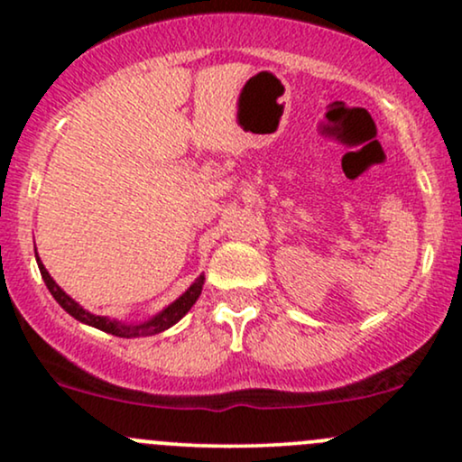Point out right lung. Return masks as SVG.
Here are the masks:
<instances>
[{
	"instance_id": "add662e5",
	"label": "right lung",
	"mask_w": 462,
	"mask_h": 462,
	"mask_svg": "<svg viewBox=\"0 0 462 462\" xmlns=\"http://www.w3.org/2000/svg\"><path fill=\"white\" fill-rule=\"evenodd\" d=\"M36 254V249H34ZM36 263H39V269H41V275H43L47 289H50V293L54 295V300L58 304L65 309L69 315L76 317L78 321L87 323V326H93L97 328V330L102 332H108V334H115V337H124V338H134V337H152V334H158V332H164L167 328H171L173 323H178L182 319L184 315L190 310V306L198 301V298L201 295V286H204V275H199L198 280H195L193 284L189 286L187 291H184L180 298L173 301V304H169L167 309L158 312L156 317H152L150 321H143V323H124V321H116V319H108V317H99V315H93V312L84 310L82 306L78 304L76 300H71L65 291L60 289L54 282V278H51L50 272L45 269V264L41 263L39 254H36Z\"/></svg>"
}]
</instances>
